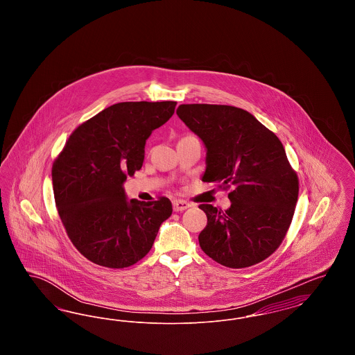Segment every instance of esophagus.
I'll return each mask as SVG.
<instances>
[{
  "instance_id": "34e87169",
  "label": "esophagus",
  "mask_w": 355,
  "mask_h": 355,
  "mask_svg": "<svg viewBox=\"0 0 355 355\" xmlns=\"http://www.w3.org/2000/svg\"><path fill=\"white\" fill-rule=\"evenodd\" d=\"M190 207V203L182 201V200H174L173 201V209L174 211H184Z\"/></svg>"
}]
</instances>
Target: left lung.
<instances>
[{
  "label": "left lung",
  "instance_id": "8db88e82",
  "mask_svg": "<svg viewBox=\"0 0 355 355\" xmlns=\"http://www.w3.org/2000/svg\"><path fill=\"white\" fill-rule=\"evenodd\" d=\"M177 114L206 148L203 182L233 189L227 210L200 206L207 217L198 236L201 249L232 269L266 259L286 236L298 200V177L284 145L236 106L184 103Z\"/></svg>",
  "mask_w": 355,
  "mask_h": 355
}]
</instances>
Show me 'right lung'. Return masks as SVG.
I'll return each instance as SVG.
<instances>
[{
    "instance_id": "1",
    "label": "right lung",
    "mask_w": 355,
    "mask_h": 355,
    "mask_svg": "<svg viewBox=\"0 0 355 355\" xmlns=\"http://www.w3.org/2000/svg\"><path fill=\"white\" fill-rule=\"evenodd\" d=\"M175 101L119 102L80 125L53 164L58 214L70 241L89 261L112 269L150 252L169 198L128 200L123 184L142 168L146 139L174 114Z\"/></svg>"
}]
</instances>
